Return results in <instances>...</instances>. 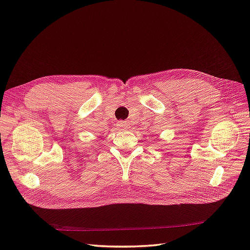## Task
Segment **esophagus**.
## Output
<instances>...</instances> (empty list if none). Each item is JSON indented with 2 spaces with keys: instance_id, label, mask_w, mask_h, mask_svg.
I'll list each match as a JSON object with an SVG mask.
<instances>
[{
  "instance_id": "esophagus-1",
  "label": "esophagus",
  "mask_w": 250,
  "mask_h": 250,
  "mask_svg": "<svg viewBox=\"0 0 250 250\" xmlns=\"http://www.w3.org/2000/svg\"><path fill=\"white\" fill-rule=\"evenodd\" d=\"M116 125L118 126L120 130H125L126 128H128V124H126V121H122V120L117 122Z\"/></svg>"
}]
</instances>
